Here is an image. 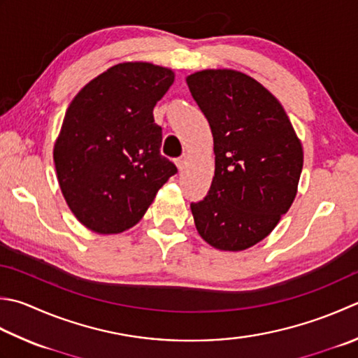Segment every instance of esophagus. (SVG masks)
<instances>
[{
	"instance_id": "esophagus-1",
	"label": "esophagus",
	"mask_w": 358,
	"mask_h": 358,
	"mask_svg": "<svg viewBox=\"0 0 358 358\" xmlns=\"http://www.w3.org/2000/svg\"><path fill=\"white\" fill-rule=\"evenodd\" d=\"M175 163H177V167H178V171H183L185 167H186V164H187V157L186 155H183V157H180L177 161H175Z\"/></svg>"
}]
</instances>
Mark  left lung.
I'll return each mask as SVG.
<instances>
[{
  "label": "left lung",
  "mask_w": 358,
  "mask_h": 358,
  "mask_svg": "<svg viewBox=\"0 0 358 358\" xmlns=\"http://www.w3.org/2000/svg\"><path fill=\"white\" fill-rule=\"evenodd\" d=\"M186 82L211 127L215 155L208 195L191 203L195 227L217 250H247L295 200L303 145L281 102L253 77L203 69Z\"/></svg>",
  "instance_id": "obj_1"
}]
</instances>
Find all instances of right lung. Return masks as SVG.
<instances>
[{"label":"right lung","instance_id":"right-lung-1","mask_svg":"<svg viewBox=\"0 0 358 358\" xmlns=\"http://www.w3.org/2000/svg\"><path fill=\"white\" fill-rule=\"evenodd\" d=\"M172 69L125 62L88 82L63 117L54 144L57 180L76 219L99 234L135 227L177 167L159 153L153 107Z\"/></svg>","mask_w":358,"mask_h":358}]
</instances>
